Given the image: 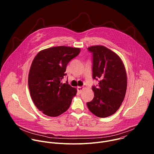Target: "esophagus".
I'll return each mask as SVG.
<instances>
[{
	"label": "esophagus",
	"mask_w": 154,
	"mask_h": 154,
	"mask_svg": "<svg viewBox=\"0 0 154 154\" xmlns=\"http://www.w3.org/2000/svg\"><path fill=\"white\" fill-rule=\"evenodd\" d=\"M84 90V88L83 87H82V86H79L77 87V91L79 94H81L82 93V91H83Z\"/></svg>",
	"instance_id": "obj_1"
}]
</instances>
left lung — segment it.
Wrapping results in <instances>:
<instances>
[{"mask_svg":"<svg viewBox=\"0 0 154 154\" xmlns=\"http://www.w3.org/2000/svg\"><path fill=\"white\" fill-rule=\"evenodd\" d=\"M93 53V76L99 80L97 87L93 86L94 96L87 106L99 118L115 113L121 105L127 86L124 64L118 55L103 46L88 48Z\"/></svg>","mask_w":154,"mask_h":154,"instance_id":"left-lung-1","label":"left lung"}]
</instances>
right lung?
<instances>
[{
  "label": "right lung",
  "instance_id": "right-lung-1",
  "mask_svg": "<svg viewBox=\"0 0 154 154\" xmlns=\"http://www.w3.org/2000/svg\"><path fill=\"white\" fill-rule=\"evenodd\" d=\"M80 49L57 46L41 51L34 58L29 73L28 84L32 99L42 113L56 117L69 108L77 89L61 82L68 63Z\"/></svg>",
  "mask_w": 154,
  "mask_h": 154
}]
</instances>
